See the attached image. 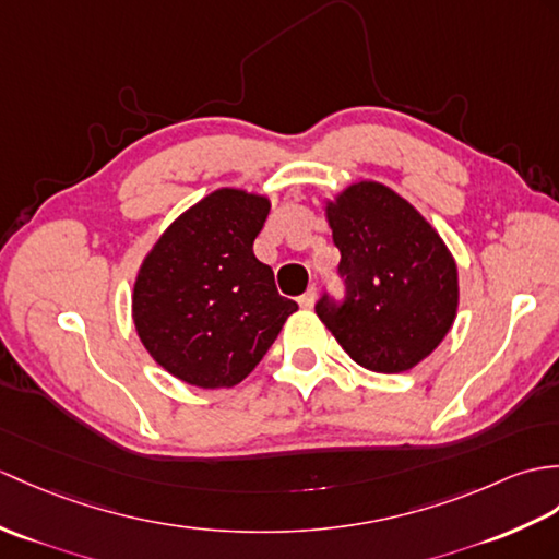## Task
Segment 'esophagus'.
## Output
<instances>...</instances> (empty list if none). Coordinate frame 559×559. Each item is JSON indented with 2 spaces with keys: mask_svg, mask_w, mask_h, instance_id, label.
Returning <instances> with one entry per match:
<instances>
[{
  "mask_svg": "<svg viewBox=\"0 0 559 559\" xmlns=\"http://www.w3.org/2000/svg\"><path fill=\"white\" fill-rule=\"evenodd\" d=\"M314 300H317V288L311 285V288L305 295H300V300H297V302H300L302 309H311V307H314Z\"/></svg>",
  "mask_w": 559,
  "mask_h": 559,
  "instance_id": "obj_1",
  "label": "esophagus"
}]
</instances>
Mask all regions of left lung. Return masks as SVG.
<instances>
[{
  "instance_id": "1",
  "label": "left lung",
  "mask_w": 559,
  "mask_h": 559,
  "mask_svg": "<svg viewBox=\"0 0 559 559\" xmlns=\"http://www.w3.org/2000/svg\"><path fill=\"white\" fill-rule=\"evenodd\" d=\"M341 250L343 302L323 295L317 314L359 367L400 373L417 367L457 317V264L436 228L376 180L326 202Z\"/></svg>"
}]
</instances>
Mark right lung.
<instances>
[{
	"mask_svg": "<svg viewBox=\"0 0 559 559\" xmlns=\"http://www.w3.org/2000/svg\"><path fill=\"white\" fill-rule=\"evenodd\" d=\"M269 210L264 194L214 190L180 214L142 262L135 331L176 379L206 391L238 385L297 309L252 250Z\"/></svg>",
	"mask_w": 559,
	"mask_h": 559,
	"instance_id": "1",
	"label": "right lung"
}]
</instances>
